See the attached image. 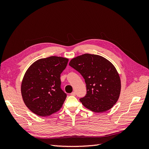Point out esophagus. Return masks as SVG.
<instances>
[{
  "mask_svg": "<svg viewBox=\"0 0 149 149\" xmlns=\"http://www.w3.org/2000/svg\"><path fill=\"white\" fill-rule=\"evenodd\" d=\"M71 96H76V93L75 92H72L71 93Z\"/></svg>",
  "mask_w": 149,
  "mask_h": 149,
  "instance_id": "esophagus-1",
  "label": "esophagus"
}]
</instances>
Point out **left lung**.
<instances>
[{
    "instance_id": "8db88e82",
    "label": "left lung",
    "mask_w": 149,
    "mask_h": 149,
    "mask_svg": "<svg viewBox=\"0 0 149 149\" xmlns=\"http://www.w3.org/2000/svg\"><path fill=\"white\" fill-rule=\"evenodd\" d=\"M69 65L85 80L87 93L79 101L86 108L102 113L114 106L120 96L121 82L111 62L100 55L85 53L71 60Z\"/></svg>"
}]
</instances>
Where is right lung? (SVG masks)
I'll return each instance as SVG.
<instances>
[{
  "mask_svg": "<svg viewBox=\"0 0 149 149\" xmlns=\"http://www.w3.org/2000/svg\"><path fill=\"white\" fill-rule=\"evenodd\" d=\"M68 58L52 56L33 62L26 71L21 94L26 106L38 116L47 117L59 111L66 97L62 91L60 74Z\"/></svg>",
  "mask_w": 149,
  "mask_h": 149,
  "instance_id": "add662e5",
  "label": "right lung"
}]
</instances>
